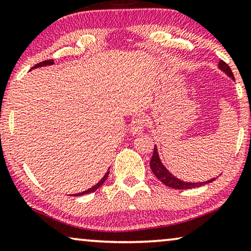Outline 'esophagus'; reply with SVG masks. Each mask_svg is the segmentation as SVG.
<instances>
[{"mask_svg": "<svg viewBox=\"0 0 251 251\" xmlns=\"http://www.w3.org/2000/svg\"><path fill=\"white\" fill-rule=\"evenodd\" d=\"M146 124V119L144 117H138L133 119L132 124H130L129 130L132 135H140L144 130V126Z\"/></svg>", "mask_w": 251, "mask_h": 251, "instance_id": "obj_1", "label": "esophagus"}]
</instances>
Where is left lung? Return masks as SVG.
Listing matches in <instances>:
<instances>
[{
  "mask_svg": "<svg viewBox=\"0 0 251 251\" xmlns=\"http://www.w3.org/2000/svg\"><path fill=\"white\" fill-rule=\"evenodd\" d=\"M219 69L221 71H224V73L228 75L229 78H231L232 80H234V77H233V74L231 69H230V67L226 65L225 61L220 60L219 61ZM150 165H151V170H152V172L154 173V176H156L158 180H160L163 184H165L166 186H169V188H172V189H177V190H184V189H192V188H198V186H202L204 184H208V183H211L214 180H216V177L211 178V180H208L205 182H185V181H182L180 178L174 176L172 173L170 172V171L165 168L164 165H163V163L160 158V155H158L157 152V147L156 145L154 146V152L152 155V158H151V162H150Z\"/></svg>",
  "mask_w": 251,
  "mask_h": 251,
  "instance_id": "1",
  "label": "left lung"
}]
</instances>
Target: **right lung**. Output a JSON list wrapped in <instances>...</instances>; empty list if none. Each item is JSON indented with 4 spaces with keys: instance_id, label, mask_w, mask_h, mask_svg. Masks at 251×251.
I'll use <instances>...</instances> for the list:
<instances>
[{
    "instance_id": "obj_1",
    "label": "right lung",
    "mask_w": 251,
    "mask_h": 251,
    "mask_svg": "<svg viewBox=\"0 0 251 251\" xmlns=\"http://www.w3.org/2000/svg\"><path fill=\"white\" fill-rule=\"evenodd\" d=\"M53 60H46V61H42V62H39L38 65H35L33 68H31V70L32 69H35V68H40V67H46V66H51V65H53ZM108 174H109V170L107 171L106 172V174L104 176H102V178L100 181H99L97 184H95L94 186H91L90 189H88V190H86V191H83V192H80V193H75V194H70L71 197H79V196H83V194H88V193H91V192H95V191H96L99 186H101V184L102 183H104L105 181H106V178L108 177Z\"/></svg>"
}]
</instances>
